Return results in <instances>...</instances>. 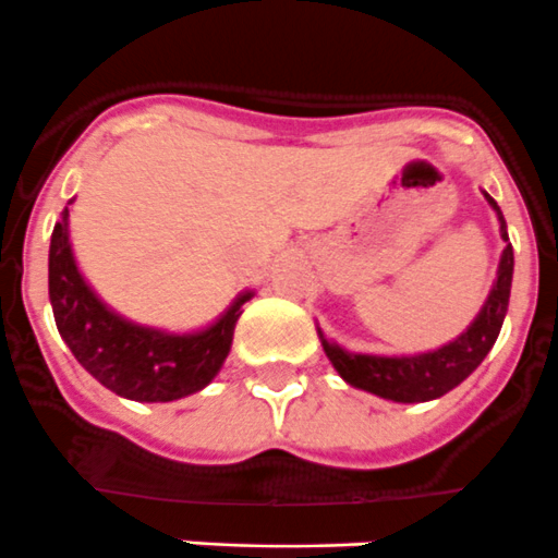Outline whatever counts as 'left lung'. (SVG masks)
Returning <instances> with one entry per match:
<instances>
[{
  "label": "left lung",
  "instance_id": "obj_1",
  "mask_svg": "<svg viewBox=\"0 0 558 558\" xmlns=\"http://www.w3.org/2000/svg\"><path fill=\"white\" fill-rule=\"evenodd\" d=\"M488 206L496 211L499 219V233L507 239V225L501 217V208L496 206L494 197L483 192ZM510 287H512V246L507 244L501 252L499 271L496 281L490 287L488 298H485L483 308L474 317L459 339L448 341L445 347L432 352H421V355H366V352H347L336 341L325 339L323 330L317 328L323 350L339 377L352 388H361L366 393L379 396L388 401H401V404H417V401H432L453 390L461 385L474 368L483 363L494 347L496 336H499L501 323H505L507 303H510Z\"/></svg>",
  "mask_w": 558,
  "mask_h": 558
}]
</instances>
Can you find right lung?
Here are the masks:
<instances>
[{
    "instance_id": "obj_1",
    "label": "right lung",
    "mask_w": 558,
    "mask_h": 558,
    "mask_svg": "<svg viewBox=\"0 0 558 558\" xmlns=\"http://www.w3.org/2000/svg\"><path fill=\"white\" fill-rule=\"evenodd\" d=\"M70 206L73 201L51 235L48 295L59 336L75 361L99 385L132 401H175L206 388L228 357L241 306L252 292H241L217 323L195 333H165L130 323L105 306L81 277L70 246Z\"/></svg>"
}]
</instances>
